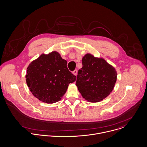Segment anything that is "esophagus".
<instances>
[{"label": "esophagus", "instance_id": "1", "mask_svg": "<svg viewBox=\"0 0 147 147\" xmlns=\"http://www.w3.org/2000/svg\"><path fill=\"white\" fill-rule=\"evenodd\" d=\"M77 70H74L73 71V74H74V75H75V76H77Z\"/></svg>", "mask_w": 147, "mask_h": 147}]
</instances>
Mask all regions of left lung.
I'll use <instances>...</instances> for the list:
<instances>
[{
    "mask_svg": "<svg viewBox=\"0 0 147 147\" xmlns=\"http://www.w3.org/2000/svg\"><path fill=\"white\" fill-rule=\"evenodd\" d=\"M78 71L76 86L86 100L98 102L106 98L114 88L117 78L115 68L104 59L86 54Z\"/></svg>",
    "mask_w": 147,
    "mask_h": 147,
    "instance_id": "obj_1",
    "label": "left lung"
}]
</instances>
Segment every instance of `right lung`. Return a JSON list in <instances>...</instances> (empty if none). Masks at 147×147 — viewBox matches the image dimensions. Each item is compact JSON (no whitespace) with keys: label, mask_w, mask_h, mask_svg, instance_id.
<instances>
[{"label":"right lung","mask_w":147,"mask_h":147,"mask_svg":"<svg viewBox=\"0 0 147 147\" xmlns=\"http://www.w3.org/2000/svg\"><path fill=\"white\" fill-rule=\"evenodd\" d=\"M67 61L57 52L42 54L28 66L27 84L32 94L40 100L53 103L61 99L69 84L76 76L67 67Z\"/></svg>","instance_id":"obj_1"}]
</instances>
